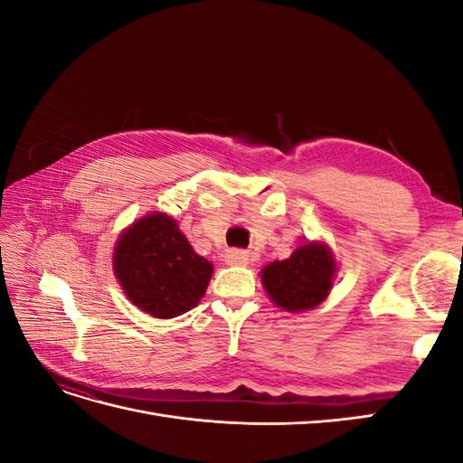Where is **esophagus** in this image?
<instances>
[{"mask_svg": "<svg viewBox=\"0 0 463 463\" xmlns=\"http://www.w3.org/2000/svg\"><path fill=\"white\" fill-rule=\"evenodd\" d=\"M226 262L233 266H245L249 264V253L241 249H232L226 253Z\"/></svg>", "mask_w": 463, "mask_h": 463, "instance_id": "obj_1", "label": "esophagus"}]
</instances>
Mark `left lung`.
Segmentation results:
<instances>
[{
	"instance_id": "left-lung-1",
	"label": "left lung",
	"mask_w": 463,
	"mask_h": 463,
	"mask_svg": "<svg viewBox=\"0 0 463 463\" xmlns=\"http://www.w3.org/2000/svg\"><path fill=\"white\" fill-rule=\"evenodd\" d=\"M338 264L325 241H305L289 259L274 260L260 270L270 301L288 313L311 311L328 298Z\"/></svg>"
}]
</instances>
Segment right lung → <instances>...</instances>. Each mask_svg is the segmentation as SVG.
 I'll return each instance as SVG.
<instances>
[{
    "label": "right lung",
    "instance_id": "1",
    "mask_svg": "<svg viewBox=\"0 0 463 463\" xmlns=\"http://www.w3.org/2000/svg\"><path fill=\"white\" fill-rule=\"evenodd\" d=\"M111 262L128 299L154 318H174L197 307L214 272L164 213H148L125 228Z\"/></svg>",
    "mask_w": 463,
    "mask_h": 463
}]
</instances>
